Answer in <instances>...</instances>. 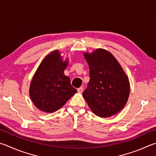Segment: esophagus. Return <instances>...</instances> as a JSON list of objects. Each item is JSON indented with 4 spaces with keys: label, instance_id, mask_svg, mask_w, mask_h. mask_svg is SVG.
<instances>
[{
    "label": "esophagus",
    "instance_id": "1",
    "mask_svg": "<svg viewBox=\"0 0 156 156\" xmlns=\"http://www.w3.org/2000/svg\"><path fill=\"white\" fill-rule=\"evenodd\" d=\"M83 87H80V88H79L78 89H77V91H78V92L79 93H81V92H83Z\"/></svg>",
    "mask_w": 156,
    "mask_h": 156
}]
</instances>
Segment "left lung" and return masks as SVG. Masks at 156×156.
Masks as SVG:
<instances>
[{"label":"left lung","instance_id":"obj_1","mask_svg":"<svg viewBox=\"0 0 156 156\" xmlns=\"http://www.w3.org/2000/svg\"><path fill=\"white\" fill-rule=\"evenodd\" d=\"M89 65L90 81L83 92L89 108L99 117L107 118L119 112L129 95V81L119 62L110 52L97 48L84 53Z\"/></svg>","mask_w":156,"mask_h":156}]
</instances>
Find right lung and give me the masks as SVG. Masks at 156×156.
Listing matches in <instances>:
<instances>
[{
	"mask_svg": "<svg viewBox=\"0 0 156 156\" xmlns=\"http://www.w3.org/2000/svg\"><path fill=\"white\" fill-rule=\"evenodd\" d=\"M68 60L63 61L59 51L47 55L31 81L29 95L40 110L54 112L61 108L77 90L71 86L70 80L64 75Z\"/></svg>",
	"mask_w": 156,
	"mask_h": 156,
	"instance_id": "add662e5",
	"label": "right lung"
}]
</instances>
